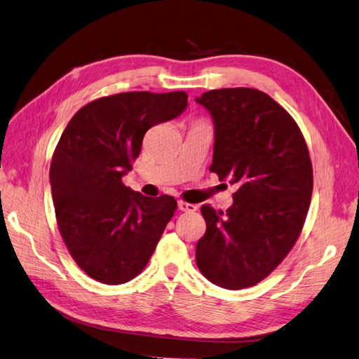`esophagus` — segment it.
<instances>
[{
    "label": "esophagus",
    "instance_id": "1",
    "mask_svg": "<svg viewBox=\"0 0 359 359\" xmlns=\"http://www.w3.org/2000/svg\"><path fill=\"white\" fill-rule=\"evenodd\" d=\"M178 208L182 212H194V211L198 210V206L193 205V203H187V202H184V201H178Z\"/></svg>",
    "mask_w": 359,
    "mask_h": 359
}]
</instances>
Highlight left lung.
I'll return each instance as SVG.
<instances>
[{
  "mask_svg": "<svg viewBox=\"0 0 359 359\" xmlns=\"http://www.w3.org/2000/svg\"><path fill=\"white\" fill-rule=\"evenodd\" d=\"M214 123L211 172L236 186L226 212L203 205L196 264L211 283L238 290L268 277L295 245L309 212L313 168L298 124L255 88L196 97Z\"/></svg>",
  "mask_w": 359,
  "mask_h": 359,
  "instance_id": "left-lung-1",
  "label": "left lung"
}]
</instances>
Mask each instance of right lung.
<instances>
[{
	"mask_svg": "<svg viewBox=\"0 0 359 359\" xmlns=\"http://www.w3.org/2000/svg\"><path fill=\"white\" fill-rule=\"evenodd\" d=\"M187 94L121 93L73 115L52 156L49 181L64 243L74 262L104 285L135 278L177 210L175 198H148L123 184L148 128L180 116Z\"/></svg>",
	"mask_w": 359,
	"mask_h": 359,
	"instance_id": "add662e5",
	"label": "right lung"
}]
</instances>
